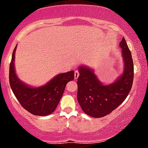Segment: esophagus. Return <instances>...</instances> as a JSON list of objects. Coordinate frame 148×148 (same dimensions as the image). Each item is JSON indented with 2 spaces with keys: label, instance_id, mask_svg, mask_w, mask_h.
Returning a JSON list of instances; mask_svg holds the SVG:
<instances>
[{
  "label": "esophagus",
  "instance_id": "34e87169",
  "mask_svg": "<svg viewBox=\"0 0 148 148\" xmlns=\"http://www.w3.org/2000/svg\"><path fill=\"white\" fill-rule=\"evenodd\" d=\"M79 76V72L78 70H76L74 72V79H77Z\"/></svg>",
  "mask_w": 148,
  "mask_h": 148
}]
</instances>
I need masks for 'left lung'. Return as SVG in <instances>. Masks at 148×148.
<instances>
[{
	"label": "left lung",
	"instance_id": "left-lung-1",
	"mask_svg": "<svg viewBox=\"0 0 148 148\" xmlns=\"http://www.w3.org/2000/svg\"><path fill=\"white\" fill-rule=\"evenodd\" d=\"M125 62L122 76L112 84L104 85L92 69L79 67L77 79V99L83 111L89 116L100 118L109 114L125 101L134 79V65L131 51L125 38L120 42Z\"/></svg>",
	"mask_w": 148,
	"mask_h": 148
}]
</instances>
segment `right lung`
I'll return each instance as SVG.
<instances>
[{
    "label": "right lung",
    "instance_id": "add662e5",
    "mask_svg": "<svg viewBox=\"0 0 148 148\" xmlns=\"http://www.w3.org/2000/svg\"><path fill=\"white\" fill-rule=\"evenodd\" d=\"M14 48L10 65L9 79L14 95L24 109L36 116H47L54 111L63 96L65 86L74 79V72L57 75L47 84L33 88L23 84L17 77L14 69Z\"/></svg>",
    "mask_w": 148,
    "mask_h": 148
}]
</instances>
